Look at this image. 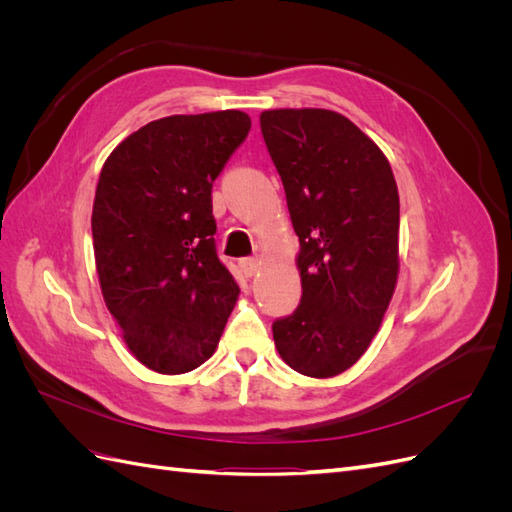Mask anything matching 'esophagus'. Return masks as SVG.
<instances>
[{
	"label": "esophagus",
	"instance_id": "1",
	"mask_svg": "<svg viewBox=\"0 0 512 512\" xmlns=\"http://www.w3.org/2000/svg\"><path fill=\"white\" fill-rule=\"evenodd\" d=\"M258 267H260L258 258H243V260H241V269H243V273H245L247 277H252V275L258 271Z\"/></svg>",
	"mask_w": 512,
	"mask_h": 512
}]
</instances>
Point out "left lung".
<instances>
[{"label": "left lung", "mask_w": 512, "mask_h": 512, "mask_svg": "<svg viewBox=\"0 0 512 512\" xmlns=\"http://www.w3.org/2000/svg\"><path fill=\"white\" fill-rule=\"evenodd\" d=\"M301 250V303L273 322L275 348L303 376L333 378L378 333L399 273V194L389 160L324 108L260 115Z\"/></svg>", "instance_id": "obj_1"}]
</instances>
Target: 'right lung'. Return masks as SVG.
Segmentation results:
<instances>
[{
    "label": "right lung",
    "mask_w": 512,
    "mask_h": 512,
    "mask_svg": "<svg viewBox=\"0 0 512 512\" xmlns=\"http://www.w3.org/2000/svg\"><path fill=\"white\" fill-rule=\"evenodd\" d=\"M241 111L170 115L106 158L91 232L108 312L158 374H185L218 346L239 297L215 250L213 181L245 141Z\"/></svg>",
    "instance_id": "1"
}]
</instances>
